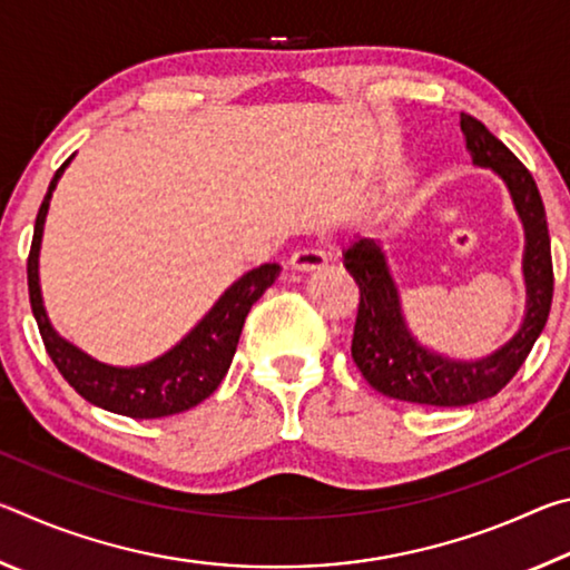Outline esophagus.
I'll return each instance as SVG.
<instances>
[{"instance_id":"obj_1","label":"esophagus","mask_w":570,"mask_h":570,"mask_svg":"<svg viewBox=\"0 0 570 570\" xmlns=\"http://www.w3.org/2000/svg\"><path fill=\"white\" fill-rule=\"evenodd\" d=\"M288 266L294 268V272H320V268L326 266V256L322 250L316 248H298L288 258Z\"/></svg>"}]
</instances>
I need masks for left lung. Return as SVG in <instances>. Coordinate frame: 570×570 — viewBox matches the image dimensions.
<instances>
[{
  "mask_svg": "<svg viewBox=\"0 0 570 570\" xmlns=\"http://www.w3.org/2000/svg\"><path fill=\"white\" fill-rule=\"evenodd\" d=\"M465 148L478 168H490L505 183L525 230L523 282L525 314L518 332L480 360H452L424 346L404 322L400 288L380 240L356 236L344 248V266L360 286L352 360L374 390L392 400L465 407L493 397L515 377L543 332L553 302V262L546 208L533 176L485 125L460 115Z\"/></svg>",
  "mask_w": 570,
  "mask_h": 570,
  "instance_id": "obj_1",
  "label": "left lung"
}]
</instances>
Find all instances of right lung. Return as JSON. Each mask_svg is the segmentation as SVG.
I'll list each match as a JSON object with an SVG mask.
<instances>
[{"mask_svg": "<svg viewBox=\"0 0 570 570\" xmlns=\"http://www.w3.org/2000/svg\"><path fill=\"white\" fill-rule=\"evenodd\" d=\"M72 158L75 156L67 158L50 180V188H47L40 214H37L35 220L32 248L30 258H27L30 304L47 354L52 356L55 366L70 382V387H75V392L82 394L95 407L135 420L168 417V414L196 407V404L210 397L220 380L226 377L250 306L276 282L282 266L262 264L258 268H250V272H246L218 296V302L208 308L204 320L193 326L176 346H170L166 354L156 356V360L135 366H112L98 362L95 356L85 354L80 346H75L55 332L40 288V248L45 218L47 210H50L57 183H60Z\"/></svg>", "mask_w": 570, "mask_h": 570, "instance_id": "add662e5", "label": "right lung"}]
</instances>
